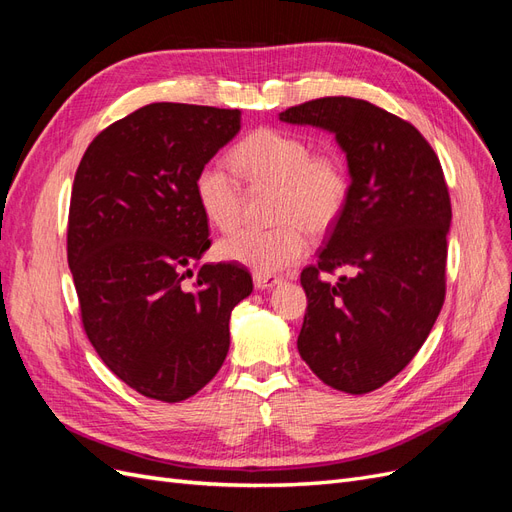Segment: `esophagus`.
Wrapping results in <instances>:
<instances>
[{"mask_svg":"<svg viewBox=\"0 0 512 512\" xmlns=\"http://www.w3.org/2000/svg\"><path fill=\"white\" fill-rule=\"evenodd\" d=\"M280 284H282V277H275V275H260V273H256V275H254V286H256L258 290L275 288V286H280Z\"/></svg>","mask_w":512,"mask_h":512,"instance_id":"esophagus-1","label":"esophagus"}]
</instances>
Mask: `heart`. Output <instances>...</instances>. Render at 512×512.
Instances as JSON below:
<instances>
[{
  "label": "heart",
  "mask_w": 512,
  "mask_h": 512,
  "mask_svg": "<svg viewBox=\"0 0 512 512\" xmlns=\"http://www.w3.org/2000/svg\"><path fill=\"white\" fill-rule=\"evenodd\" d=\"M230 164L250 188H275L273 228H243L218 243L224 260L260 275L280 273L309 250V237L327 235L342 220L352 181L344 158L335 151H314L307 138L260 128L232 149ZM200 213L218 230L241 222L243 188L228 166L211 160L194 177Z\"/></svg>",
  "instance_id": "obj_1"
}]
</instances>
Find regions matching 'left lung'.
I'll list each match as a JSON object with an SVG mask.
<instances>
[{
  "mask_svg": "<svg viewBox=\"0 0 512 512\" xmlns=\"http://www.w3.org/2000/svg\"><path fill=\"white\" fill-rule=\"evenodd\" d=\"M280 119L329 130L346 151L352 192L301 273L297 348L324 384L365 395L414 359L444 305L453 211L442 166L410 121L367 100L318 98ZM337 268L351 273L333 283Z\"/></svg>",
  "mask_w": 512,
  "mask_h": 512,
  "instance_id": "left-lung-1",
  "label": "left lung"
}]
</instances>
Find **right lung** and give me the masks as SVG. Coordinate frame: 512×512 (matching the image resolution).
Listing matches in <instances>:
<instances>
[{
  "mask_svg": "<svg viewBox=\"0 0 512 512\" xmlns=\"http://www.w3.org/2000/svg\"><path fill=\"white\" fill-rule=\"evenodd\" d=\"M239 128L237 108L147 104L102 130L74 175L68 265L83 329L119 380L166 404L218 374L232 307L254 288L235 262L198 265L211 239L194 177Z\"/></svg>",
  "mask_w": 512,
  "mask_h": 512,
  "instance_id": "1",
  "label": "right lung"
}]
</instances>
